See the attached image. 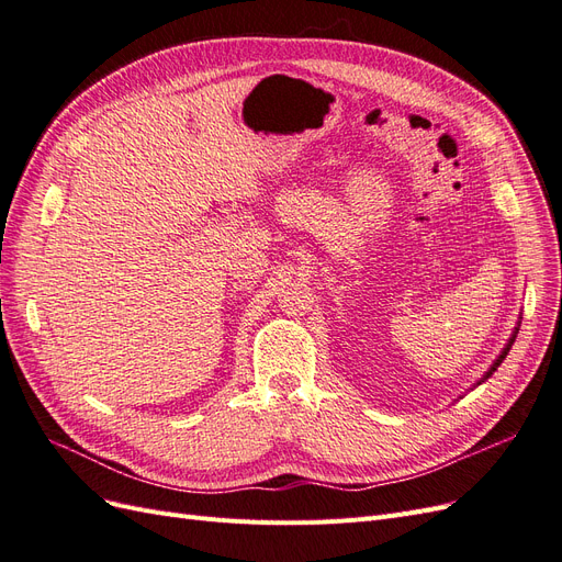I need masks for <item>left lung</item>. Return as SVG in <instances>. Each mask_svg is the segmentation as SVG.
<instances>
[{"instance_id": "8db88e82", "label": "left lung", "mask_w": 562, "mask_h": 562, "mask_svg": "<svg viewBox=\"0 0 562 562\" xmlns=\"http://www.w3.org/2000/svg\"><path fill=\"white\" fill-rule=\"evenodd\" d=\"M518 326H520V321H518ZM518 326H516V328H514V333H512V337H508V342H506V345H504V349H502V351H499V356H497V359H495V361H492V366H490V368H487V372H485V375H483V378H481V380H479V382H475V386H479V384H483V382H485V380H490V378H492V375H495V370H497V368H499V366H502V361H504V359H506V353H508V349H512V345H514V342H516V335H518Z\"/></svg>"}]
</instances>
